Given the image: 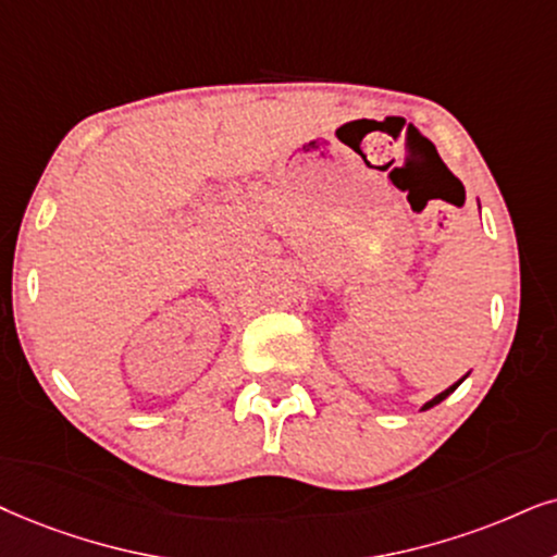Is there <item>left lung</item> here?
I'll list each match as a JSON object with an SVG mask.
<instances>
[{"mask_svg":"<svg viewBox=\"0 0 557 557\" xmlns=\"http://www.w3.org/2000/svg\"><path fill=\"white\" fill-rule=\"evenodd\" d=\"M462 383V380H457V383L455 385H449V388L447 391H442L440 393V396H434L432 400H429V404H424V408H421V411H426V408H432V406H436V404H440V400H445L447 396H449V393H453L455 388H457V385H460Z\"/></svg>","mask_w":557,"mask_h":557,"instance_id":"1","label":"left lung"}]
</instances>
